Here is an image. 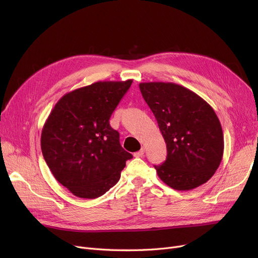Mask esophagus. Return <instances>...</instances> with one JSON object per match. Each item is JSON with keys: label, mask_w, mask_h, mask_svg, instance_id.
Wrapping results in <instances>:
<instances>
[{"label": "esophagus", "mask_w": 258, "mask_h": 258, "mask_svg": "<svg viewBox=\"0 0 258 258\" xmlns=\"http://www.w3.org/2000/svg\"><path fill=\"white\" fill-rule=\"evenodd\" d=\"M143 155H144V148H143V147L141 148V150H140L139 152H137V153H135V154H134V156H135V157H136V158L142 157Z\"/></svg>", "instance_id": "esophagus-1"}]
</instances>
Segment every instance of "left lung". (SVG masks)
I'll return each mask as SVG.
<instances>
[{"label": "left lung", "instance_id": "obj_1", "mask_svg": "<svg viewBox=\"0 0 258 258\" xmlns=\"http://www.w3.org/2000/svg\"><path fill=\"white\" fill-rule=\"evenodd\" d=\"M139 88L166 143V160L155 165L159 178L175 190L206 183L224 153L223 130L213 108L172 83H142Z\"/></svg>", "mask_w": 258, "mask_h": 258}]
</instances>
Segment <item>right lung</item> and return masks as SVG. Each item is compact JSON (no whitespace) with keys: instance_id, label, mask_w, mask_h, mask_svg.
Returning a JSON list of instances; mask_svg holds the SVG:
<instances>
[{"instance_id":"obj_1","label":"right lung","mask_w":258,"mask_h":258,"mask_svg":"<svg viewBox=\"0 0 258 258\" xmlns=\"http://www.w3.org/2000/svg\"><path fill=\"white\" fill-rule=\"evenodd\" d=\"M133 83L98 81L68 93L50 113L40 146L51 172L76 197L96 199L119 181L133 158L110 118Z\"/></svg>"}]
</instances>
